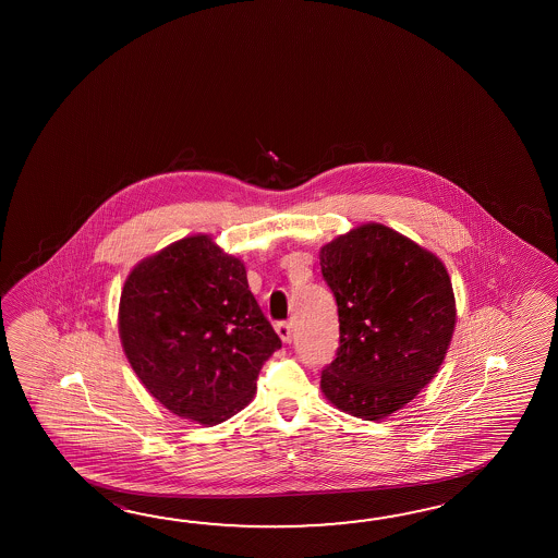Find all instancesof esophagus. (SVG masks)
I'll use <instances>...</instances> for the list:
<instances>
[{
	"label": "esophagus",
	"instance_id": "34e87169",
	"mask_svg": "<svg viewBox=\"0 0 558 558\" xmlns=\"http://www.w3.org/2000/svg\"><path fill=\"white\" fill-rule=\"evenodd\" d=\"M275 331H277V335L281 337V341H283V343H291V339H293V329H291V325H289V323H277V325H275Z\"/></svg>",
	"mask_w": 558,
	"mask_h": 558
}]
</instances>
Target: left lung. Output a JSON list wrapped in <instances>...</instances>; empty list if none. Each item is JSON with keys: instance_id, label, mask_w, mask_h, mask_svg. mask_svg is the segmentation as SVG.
Masks as SVG:
<instances>
[{"instance_id": "left-lung-1", "label": "left lung", "mask_w": 558, "mask_h": 558, "mask_svg": "<svg viewBox=\"0 0 558 558\" xmlns=\"http://www.w3.org/2000/svg\"><path fill=\"white\" fill-rule=\"evenodd\" d=\"M320 271L339 307V351L320 391L339 411L380 421L437 375L457 325L451 277L433 251L383 223L325 243Z\"/></svg>"}]
</instances>
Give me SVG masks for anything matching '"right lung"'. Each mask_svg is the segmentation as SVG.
Returning <instances> with one entry per match:
<instances>
[{
  "mask_svg": "<svg viewBox=\"0 0 558 558\" xmlns=\"http://www.w3.org/2000/svg\"><path fill=\"white\" fill-rule=\"evenodd\" d=\"M118 329L147 392L205 427L253 401L263 363L281 347L243 262L205 233L179 239L131 269Z\"/></svg>",
  "mask_w": 558,
  "mask_h": 558,
  "instance_id": "right-lung-1",
  "label": "right lung"
}]
</instances>
